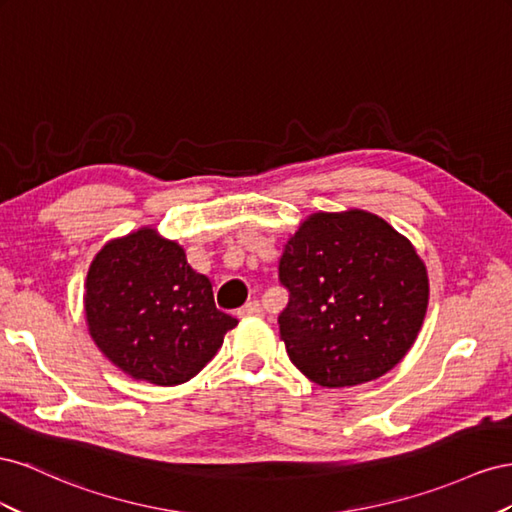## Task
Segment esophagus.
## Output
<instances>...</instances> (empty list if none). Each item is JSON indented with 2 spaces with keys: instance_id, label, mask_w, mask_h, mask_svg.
<instances>
[{
  "instance_id": "1",
  "label": "esophagus",
  "mask_w": 512,
  "mask_h": 512,
  "mask_svg": "<svg viewBox=\"0 0 512 512\" xmlns=\"http://www.w3.org/2000/svg\"><path fill=\"white\" fill-rule=\"evenodd\" d=\"M261 313H264V311H261V304H259L257 300H253V302H246V304L242 306V309L238 311V315H240V317H259Z\"/></svg>"
}]
</instances>
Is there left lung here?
Here are the masks:
<instances>
[{"mask_svg":"<svg viewBox=\"0 0 512 512\" xmlns=\"http://www.w3.org/2000/svg\"><path fill=\"white\" fill-rule=\"evenodd\" d=\"M289 302L279 315L289 360L326 388L382 377L414 345L429 276L412 242L364 210L317 212L279 261Z\"/></svg>","mask_w":512,"mask_h":512,"instance_id":"8db88e82","label":"left lung"}]
</instances>
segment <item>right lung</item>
Returning <instances> with one entry per match:
<instances>
[{"label": "right lung", "mask_w": 512, "mask_h": 512, "mask_svg": "<svg viewBox=\"0 0 512 512\" xmlns=\"http://www.w3.org/2000/svg\"><path fill=\"white\" fill-rule=\"evenodd\" d=\"M85 319L115 367L156 386L195 377L238 326L216 309L210 279L188 266L184 248L152 227L100 248L87 270Z\"/></svg>", "instance_id": "add662e5"}]
</instances>
